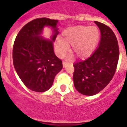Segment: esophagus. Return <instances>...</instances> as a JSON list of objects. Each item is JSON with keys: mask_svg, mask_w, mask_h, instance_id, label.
<instances>
[{"mask_svg": "<svg viewBox=\"0 0 127 127\" xmlns=\"http://www.w3.org/2000/svg\"><path fill=\"white\" fill-rule=\"evenodd\" d=\"M66 64H67L65 62H63V65L64 68V67H66Z\"/></svg>", "mask_w": 127, "mask_h": 127, "instance_id": "esophagus-1", "label": "esophagus"}]
</instances>
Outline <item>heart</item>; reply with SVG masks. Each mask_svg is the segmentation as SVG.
<instances>
[{"instance_id": "obj_1", "label": "heart", "mask_w": 127, "mask_h": 127, "mask_svg": "<svg viewBox=\"0 0 127 127\" xmlns=\"http://www.w3.org/2000/svg\"><path fill=\"white\" fill-rule=\"evenodd\" d=\"M100 32L96 26H78L69 27L62 33V38H57L55 48L57 54L63 57L72 45L73 51L80 58L90 57L99 42Z\"/></svg>"}]
</instances>
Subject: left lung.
<instances>
[{"mask_svg":"<svg viewBox=\"0 0 127 127\" xmlns=\"http://www.w3.org/2000/svg\"><path fill=\"white\" fill-rule=\"evenodd\" d=\"M101 32L99 46L87 60L74 64L73 80L78 92L87 96L98 93L114 77L119 57L117 38L109 27L95 21Z\"/></svg>","mask_w":127,"mask_h":127,"instance_id":"left-lung-1","label":"left lung"}]
</instances>
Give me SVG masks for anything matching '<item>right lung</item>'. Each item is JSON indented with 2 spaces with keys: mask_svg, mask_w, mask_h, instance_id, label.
<instances>
[{
  "mask_svg": "<svg viewBox=\"0 0 127 127\" xmlns=\"http://www.w3.org/2000/svg\"><path fill=\"white\" fill-rule=\"evenodd\" d=\"M58 20L38 18L21 29L13 47V63L25 85L36 92L51 88L55 77L63 68L62 61L55 55L53 42L59 34ZM53 29L51 40L41 36L43 28Z\"/></svg>",
  "mask_w": 127,
  "mask_h": 127,
  "instance_id": "add662e5",
  "label": "right lung"
}]
</instances>
